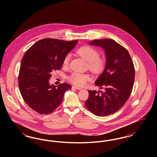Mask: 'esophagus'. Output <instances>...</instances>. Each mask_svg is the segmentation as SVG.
Masks as SVG:
<instances>
[{"mask_svg": "<svg viewBox=\"0 0 157 157\" xmlns=\"http://www.w3.org/2000/svg\"><path fill=\"white\" fill-rule=\"evenodd\" d=\"M72 88H75L76 90H82V88H80V87H78V86H75V85H74L73 86H72Z\"/></svg>", "mask_w": 157, "mask_h": 157, "instance_id": "esophagus-1", "label": "esophagus"}]
</instances>
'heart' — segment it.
<instances>
[{
  "label": "heart",
  "instance_id": "1",
  "mask_svg": "<svg viewBox=\"0 0 157 157\" xmlns=\"http://www.w3.org/2000/svg\"><path fill=\"white\" fill-rule=\"evenodd\" d=\"M77 53L88 62V67L92 72L95 74H99L104 71L106 65V61L104 58L99 56V52L97 49L92 46L86 45L79 48ZM71 59V55L70 53H68L64 57L63 65L67 67L69 65ZM67 79L76 85L83 86L87 81L91 79V76L88 74L74 72L67 77Z\"/></svg>",
  "mask_w": 157,
  "mask_h": 157
}]
</instances>
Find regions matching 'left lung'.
<instances>
[{
    "label": "left lung",
    "instance_id": "left-lung-1",
    "mask_svg": "<svg viewBox=\"0 0 157 157\" xmlns=\"http://www.w3.org/2000/svg\"><path fill=\"white\" fill-rule=\"evenodd\" d=\"M90 45L105 50L106 65L95 82L104 92L88 90L85 106L97 116H107L118 111L129 97L135 79V68L127 49L111 39L94 40Z\"/></svg>",
    "mask_w": 157,
    "mask_h": 157
}]
</instances>
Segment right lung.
I'll use <instances>...</instances> for the list:
<instances>
[{
    "label": "right lung",
    "mask_w": 157,
    "mask_h": 157,
    "mask_svg": "<svg viewBox=\"0 0 157 157\" xmlns=\"http://www.w3.org/2000/svg\"><path fill=\"white\" fill-rule=\"evenodd\" d=\"M78 42L46 38L36 42L25 53L18 84L23 100L35 111L40 114L52 112L62 102L65 91L72 88L66 83L51 85L49 80L51 72L59 70L64 57Z\"/></svg>",
    "instance_id": "obj_1"
}]
</instances>
